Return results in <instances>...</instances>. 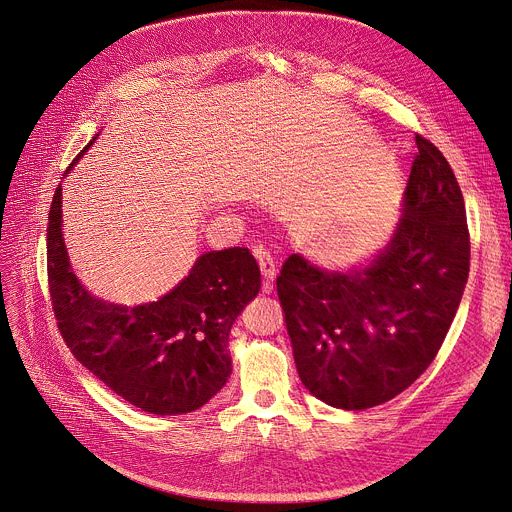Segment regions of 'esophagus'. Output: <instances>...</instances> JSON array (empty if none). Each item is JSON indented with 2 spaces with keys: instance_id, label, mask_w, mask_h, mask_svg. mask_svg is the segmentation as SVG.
I'll use <instances>...</instances> for the list:
<instances>
[{
  "instance_id": "obj_1",
  "label": "esophagus",
  "mask_w": 512,
  "mask_h": 512,
  "mask_svg": "<svg viewBox=\"0 0 512 512\" xmlns=\"http://www.w3.org/2000/svg\"><path fill=\"white\" fill-rule=\"evenodd\" d=\"M253 255L257 257V263H259V267H261V273H263V277L267 280V286H269V282H273V277H275V271H277V265H275V259H273V255L265 249V247H253Z\"/></svg>"
}]
</instances>
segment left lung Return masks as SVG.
<instances>
[{"mask_svg": "<svg viewBox=\"0 0 512 512\" xmlns=\"http://www.w3.org/2000/svg\"><path fill=\"white\" fill-rule=\"evenodd\" d=\"M404 214L363 269L327 271L290 255L277 275L302 384L335 408L363 410L404 392L437 357L468 284L470 230L443 153L416 134Z\"/></svg>", "mask_w": 512, "mask_h": 512, "instance_id": "left-lung-1", "label": "left lung"}]
</instances>
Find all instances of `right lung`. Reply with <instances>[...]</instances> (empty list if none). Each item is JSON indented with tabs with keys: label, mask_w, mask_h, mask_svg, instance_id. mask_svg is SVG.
Instances as JSON below:
<instances>
[{
	"label": "right lung",
	"mask_w": 512,
	"mask_h": 512,
	"mask_svg": "<svg viewBox=\"0 0 512 512\" xmlns=\"http://www.w3.org/2000/svg\"><path fill=\"white\" fill-rule=\"evenodd\" d=\"M46 273L57 327L73 357L112 392L161 416L198 410L226 384L230 327L261 288L255 257L232 247L204 253L157 302L126 308L89 296L67 259L61 185L46 226Z\"/></svg>",
	"instance_id": "obj_1"
}]
</instances>
